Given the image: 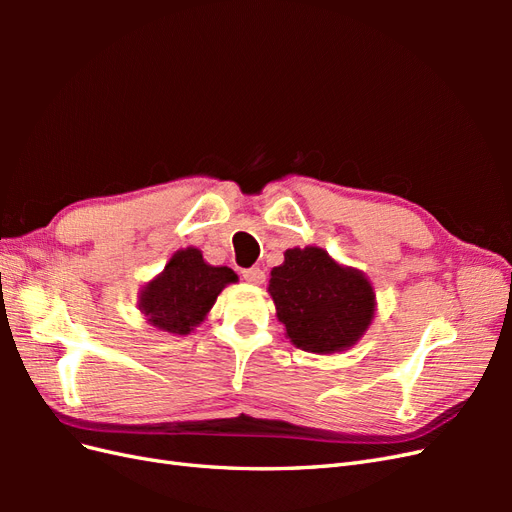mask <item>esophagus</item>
<instances>
[{"mask_svg": "<svg viewBox=\"0 0 512 512\" xmlns=\"http://www.w3.org/2000/svg\"><path fill=\"white\" fill-rule=\"evenodd\" d=\"M243 280L245 282H250V284H262L265 282V271L262 269H258V267H252V269H245L243 271Z\"/></svg>", "mask_w": 512, "mask_h": 512, "instance_id": "34e87169", "label": "esophagus"}]
</instances>
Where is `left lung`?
Segmentation results:
<instances>
[{
	"mask_svg": "<svg viewBox=\"0 0 512 512\" xmlns=\"http://www.w3.org/2000/svg\"><path fill=\"white\" fill-rule=\"evenodd\" d=\"M277 320L290 342L316 354L354 346L369 329L376 294L367 277L342 267L322 247H292L269 280Z\"/></svg>",
	"mask_w": 512,
	"mask_h": 512,
	"instance_id": "obj_1",
	"label": "left lung"
}]
</instances>
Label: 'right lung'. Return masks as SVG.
Segmentation results:
<instances>
[{"label":"right lung","mask_w":512,"mask_h":512,"mask_svg":"<svg viewBox=\"0 0 512 512\" xmlns=\"http://www.w3.org/2000/svg\"><path fill=\"white\" fill-rule=\"evenodd\" d=\"M237 282L228 267H211L196 247H185L166 262L164 271L141 290L138 309L153 327L188 335L209 314L218 294Z\"/></svg>","instance_id":"add662e5"}]
</instances>
